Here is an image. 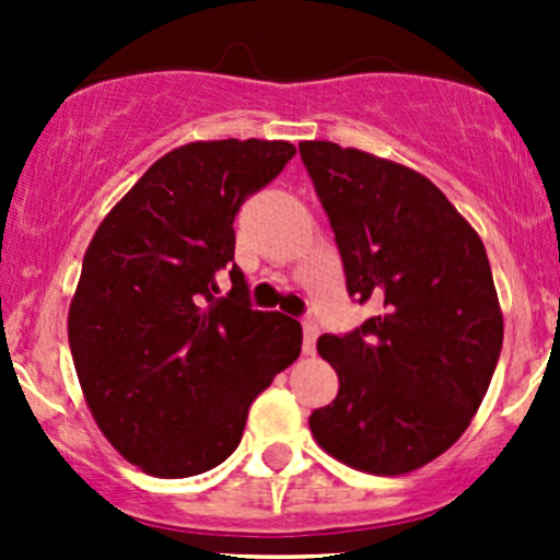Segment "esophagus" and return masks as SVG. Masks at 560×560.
<instances>
[{
	"label": "esophagus",
	"mask_w": 560,
	"mask_h": 560,
	"mask_svg": "<svg viewBox=\"0 0 560 560\" xmlns=\"http://www.w3.org/2000/svg\"><path fill=\"white\" fill-rule=\"evenodd\" d=\"M316 338H319V325H316V319H312V316H306V319H303V352H314Z\"/></svg>",
	"instance_id": "obj_1"
}]
</instances>
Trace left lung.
<instances>
[{
    "mask_svg": "<svg viewBox=\"0 0 560 560\" xmlns=\"http://www.w3.org/2000/svg\"><path fill=\"white\" fill-rule=\"evenodd\" d=\"M349 298L371 314L316 341L338 395L308 417L325 453L393 477L450 450L477 415L504 341L488 254L425 175L327 140L298 145Z\"/></svg>",
    "mask_w": 560,
    "mask_h": 560,
    "instance_id": "1",
    "label": "left lung"
}]
</instances>
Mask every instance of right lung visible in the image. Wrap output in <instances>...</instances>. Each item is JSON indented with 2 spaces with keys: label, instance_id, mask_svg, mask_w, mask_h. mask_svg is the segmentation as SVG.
I'll return each instance as SVG.
<instances>
[{
  "label": "right lung",
  "instance_id": "add662e5",
  "mask_svg": "<svg viewBox=\"0 0 560 560\" xmlns=\"http://www.w3.org/2000/svg\"><path fill=\"white\" fill-rule=\"evenodd\" d=\"M292 156L284 140L180 145L86 248L67 325L72 363L100 431L145 474L195 477L228 460L252 400L301 354V322L252 308L233 262L241 206Z\"/></svg>",
  "mask_w": 560,
  "mask_h": 560
}]
</instances>
